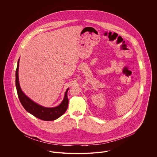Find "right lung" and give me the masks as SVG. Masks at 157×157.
I'll use <instances>...</instances> for the list:
<instances>
[{"label":"right lung","instance_id":"obj_1","mask_svg":"<svg viewBox=\"0 0 157 157\" xmlns=\"http://www.w3.org/2000/svg\"><path fill=\"white\" fill-rule=\"evenodd\" d=\"M19 59L17 62V67L16 71V86L19 100L25 109L34 117L44 121H52L57 119L66 112L68 106L67 88L61 103L54 108H46L41 106L27 97L21 90L19 80Z\"/></svg>","mask_w":157,"mask_h":157}]
</instances>
